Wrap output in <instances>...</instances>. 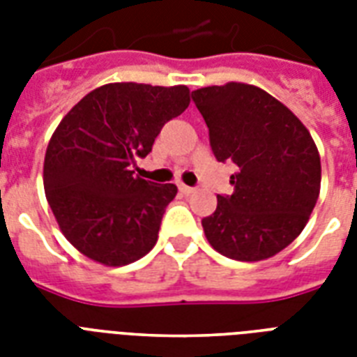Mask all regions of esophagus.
Masks as SVG:
<instances>
[{
	"label": "esophagus",
	"mask_w": 357,
	"mask_h": 357,
	"mask_svg": "<svg viewBox=\"0 0 357 357\" xmlns=\"http://www.w3.org/2000/svg\"><path fill=\"white\" fill-rule=\"evenodd\" d=\"M179 192H181V195H192V192H195V189H192V187H189V185H179Z\"/></svg>",
	"instance_id": "obj_1"
}]
</instances>
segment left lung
<instances>
[{
    "label": "left lung",
    "mask_w": 357,
    "mask_h": 357,
    "mask_svg": "<svg viewBox=\"0 0 357 357\" xmlns=\"http://www.w3.org/2000/svg\"><path fill=\"white\" fill-rule=\"evenodd\" d=\"M217 161H231L234 192L202 220L218 254L268 259L302 234L321 192V155L310 131L259 86L226 83L192 92Z\"/></svg>",
    "instance_id": "obj_1"
}]
</instances>
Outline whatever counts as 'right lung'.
Wrapping results in <instances>:
<instances>
[{"mask_svg": "<svg viewBox=\"0 0 357 357\" xmlns=\"http://www.w3.org/2000/svg\"><path fill=\"white\" fill-rule=\"evenodd\" d=\"M185 85L109 83L89 92L53 131L44 190L70 244L107 266L129 265L157 243L178 187L133 176L161 128L189 107Z\"/></svg>", "mask_w": 357, "mask_h": 357, "instance_id": "right-lung-1", "label": "right lung"}]
</instances>
